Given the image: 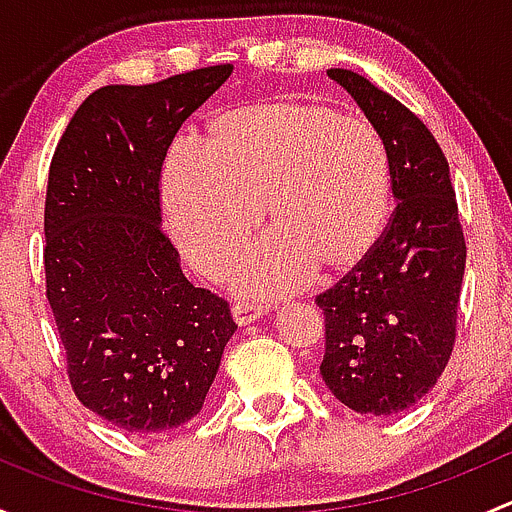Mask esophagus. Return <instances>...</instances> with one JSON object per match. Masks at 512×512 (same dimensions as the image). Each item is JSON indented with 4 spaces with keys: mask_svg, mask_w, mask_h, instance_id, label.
<instances>
[{
    "mask_svg": "<svg viewBox=\"0 0 512 512\" xmlns=\"http://www.w3.org/2000/svg\"><path fill=\"white\" fill-rule=\"evenodd\" d=\"M262 314H267V307H262V304H255V302H235V304H232V317H235V322L240 324V327H247V324L257 322Z\"/></svg>",
    "mask_w": 512,
    "mask_h": 512,
    "instance_id": "1",
    "label": "esophagus"
}]
</instances>
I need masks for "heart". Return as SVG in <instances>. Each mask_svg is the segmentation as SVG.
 <instances>
[{"label":"heart","instance_id":"obj_1","mask_svg":"<svg viewBox=\"0 0 512 512\" xmlns=\"http://www.w3.org/2000/svg\"><path fill=\"white\" fill-rule=\"evenodd\" d=\"M389 195V153L376 128L302 98L218 113L203 153L175 146L160 168L170 235L213 280L235 265L265 213L272 232L245 257L235 285L267 297L297 292L314 270L359 265L384 232Z\"/></svg>","mask_w":512,"mask_h":512}]
</instances>
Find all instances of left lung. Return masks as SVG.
<instances>
[{
    "label": "left lung",
    "mask_w": 512,
    "mask_h": 512,
    "mask_svg": "<svg viewBox=\"0 0 512 512\" xmlns=\"http://www.w3.org/2000/svg\"><path fill=\"white\" fill-rule=\"evenodd\" d=\"M389 153L396 210L374 250L317 297L324 384L356 414L394 416L436 386L456 339L466 240L448 160L421 118L349 69H329Z\"/></svg>",
    "instance_id": "obj_1"
}]
</instances>
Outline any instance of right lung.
<instances>
[{
    "mask_svg": "<svg viewBox=\"0 0 512 512\" xmlns=\"http://www.w3.org/2000/svg\"><path fill=\"white\" fill-rule=\"evenodd\" d=\"M230 74L220 64L103 86L51 158L46 297L79 401L128 433H165L198 416L237 329L225 299L183 275L158 190L178 128Z\"/></svg>",
    "mask_w": 512,
    "mask_h": 512,
    "instance_id": "add662e5",
    "label": "right lung"
}]
</instances>
